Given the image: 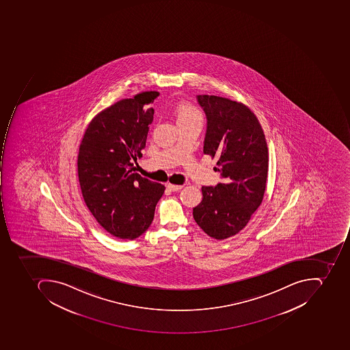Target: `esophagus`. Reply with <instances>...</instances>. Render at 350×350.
Segmentation results:
<instances>
[{
  "label": "esophagus",
  "mask_w": 350,
  "mask_h": 350,
  "mask_svg": "<svg viewBox=\"0 0 350 350\" xmlns=\"http://www.w3.org/2000/svg\"><path fill=\"white\" fill-rule=\"evenodd\" d=\"M167 187H168L170 191H176L178 189H181L183 187V185H176V184H167Z\"/></svg>",
  "instance_id": "obj_1"
}]
</instances>
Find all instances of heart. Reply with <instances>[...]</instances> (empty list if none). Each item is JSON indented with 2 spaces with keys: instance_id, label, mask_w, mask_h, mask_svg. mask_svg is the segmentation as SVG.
<instances>
[{
  "instance_id": "obj_1",
  "label": "heart",
  "mask_w": 350,
  "mask_h": 350,
  "mask_svg": "<svg viewBox=\"0 0 350 350\" xmlns=\"http://www.w3.org/2000/svg\"><path fill=\"white\" fill-rule=\"evenodd\" d=\"M191 118H200V114L196 109L189 105L182 104L178 107V121L184 119H191Z\"/></svg>"
}]
</instances>
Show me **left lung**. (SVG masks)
<instances>
[{
  "mask_svg": "<svg viewBox=\"0 0 350 350\" xmlns=\"http://www.w3.org/2000/svg\"><path fill=\"white\" fill-rule=\"evenodd\" d=\"M206 118L204 153L217 159L221 182L202 186L193 219L216 240L240 232L262 202L268 176V146L255 114L241 103L196 95Z\"/></svg>",
  "mask_w": 350,
  "mask_h": 350,
  "instance_id": "left-lung-1",
  "label": "left lung"
}]
</instances>
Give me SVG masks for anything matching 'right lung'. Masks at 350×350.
<instances>
[{"label": "right lung", "mask_w": 350, "mask_h": 350, "mask_svg": "<svg viewBox=\"0 0 350 350\" xmlns=\"http://www.w3.org/2000/svg\"><path fill=\"white\" fill-rule=\"evenodd\" d=\"M159 93L122 99L99 112L80 144L78 176L85 204L112 236L134 240L149 228L165 186L133 172L142 157Z\"/></svg>", "instance_id": "right-lung-1"}]
</instances>
